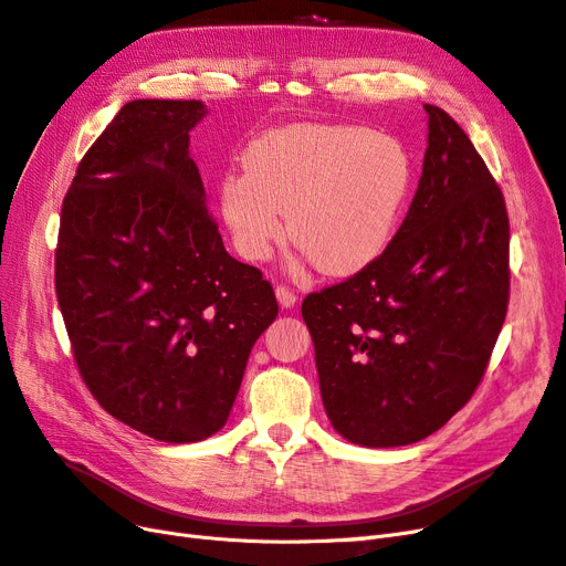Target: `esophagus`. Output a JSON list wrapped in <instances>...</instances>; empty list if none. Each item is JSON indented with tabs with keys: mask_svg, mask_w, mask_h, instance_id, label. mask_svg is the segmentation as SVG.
Here are the masks:
<instances>
[{
	"mask_svg": "<svg viewBox=\"0 0 566 566\" xmlns=\"http://www.w3.org/2000/svg\"><path fill=\"white\" fill-rule=\"evenodd\" d=\"M276 300H279V304L283 306V310H293L295 302H297V295L293 293V290H287L283 285H276Z\"/></svg>",
	"mask_w": 566,
	"mask_h": 566,
	"instance_id": "esophagus-1",
	"label": "esophagus"
}]
</instances>
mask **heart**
I'll list each match as a JSON object with an SVG mask.
<instances>
[{"mask_svg":"<svg viewBox=\"0 0 566 566\" xmlns=\"http://www.w3.org/2000/svg\"><path fill=\"white\" fill-rule=\"evenodd\" d=\"M245 175L221 181L219 208L235 250L260 262L287 238L325 276L345 279L385 254L410 193L413 167L387 134L293 125L254 139Z\"/></svg>","mask_w":566,"mask_h":566,"instance_id":"1","label":"heart"}]
</instances>
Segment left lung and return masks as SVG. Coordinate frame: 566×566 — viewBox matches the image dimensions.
<instances>
[{
    "instance_id": "8db88e82",
    "label": "left lung",
    "mask_w": 566,
    "mask_h": 566,
    "mask_svg": "<svg viewBox=\"0 0 566 566\" xmlns=\"http://www.w3.org/2000/svg\"><path fill=\"white\" fill-rule=\"evenodd\" d=\"M427 111L422 177L378 262L306 295L321 399L358 447L416 443L470 401L503 328L510 221L455 119Z\"/></svg>"
}]
</instances>
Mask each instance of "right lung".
Segmentation results:
<instances>
[{
  "label": "right lung",
  "instance_id": "add662e5",
  "mask_svg": "<svg viewBox=\"0 0 566 566\" xmlns=\"http://www.w3.org/2000/svg\"><path fill=\"white\" fill-rule=\"evenodd\" d=\"M202 101L136 98L65 193L56 297L84 385L113 418L167 443L227 424L279 302L233 260L188 153Z\"/></svg>",
  "mask_w": 566,
  "mask_h": 566
}]
</instances>
